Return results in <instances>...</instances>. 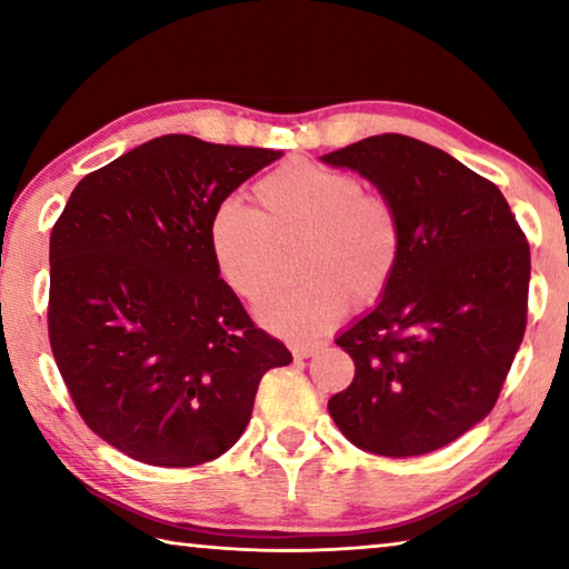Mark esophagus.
I'll list each match as a JSON object with an SVG mask.
<instances>
[{
	"label": "esophagus",
	"instance_id": "obj_1",
	"mask_svg": "<svg viewBox=\"0 0 569 569\" xmlns=\"http://www.w3.org/2000/svg\"><path fill=\"white\" fill-rule=\"evenodd\" d=\"M316 351H319V343H291V353L296 356V359H308V356H313Z\"/></svg>",
	"mask_w": 569,
	"mask_h": 569
}]
</instances>
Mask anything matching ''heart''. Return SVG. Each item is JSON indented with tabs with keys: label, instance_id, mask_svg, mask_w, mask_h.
Listing matches in <instances>:
<instances>
[{
	"label": "heart",
	"instance_id": "1",
	"mask_svg": "<svg viewBox=\"0 0 569 569\" xmlns=\"http://www.w3.org/2000/svg\"><path fill=\"white\" fill-rule=\"evenodd\" d=\"M256 210L220 200L208 220L213 263L230 291L261 296L276 281L283 246L301 240L296 286L276 288L256 306L266 329L306 339L339 321L346 301L373 303L387 291L403 253V223L393 200L363 190L353 172L288 160L258 180Z\"/></svg>",
	"mask_w": 569,
	"mask_h": 569
}]
</instances>
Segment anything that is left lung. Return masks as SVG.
I'll list each match as a JSON object with an SVG mask.
<instances>
[{"instance_id":"left-lung-1","label":"left lung","mask_w":569,"mask_h":569,"mask_svg":"<svg viewBox=\"0 0 569 569\" xmlns=\"http://www.w3.org/2000/svg\"><path fill=\"white\" fill-rule=\"evenodd\" d=\"M321 160L359 170L403 223L381 301L336 339L356 373L329 411L371 455H429L499 399L527 326L529 243L492 180L427 142L383 132Z\"/></svg>"}]
</instances>
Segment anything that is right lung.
<instances>
[{
  "label": "right lung",
  "mask_w": 569,
  "mask_h": 569,
  "mask_svg": "<svg viewBox=\"0 0 569 569\" xmlns=\"http://www.w3.org/2000/svg\"><path fill=\"white\" fill-rule=\"evenodd\" d=\"M281 152L162 134L84 176L50 238L47 329L82 421L152 467L236 445L291 351L250 321L208 246L213 208Z\"/></svg>",
  "instance_id": "add662e5"
}]
</instances>
